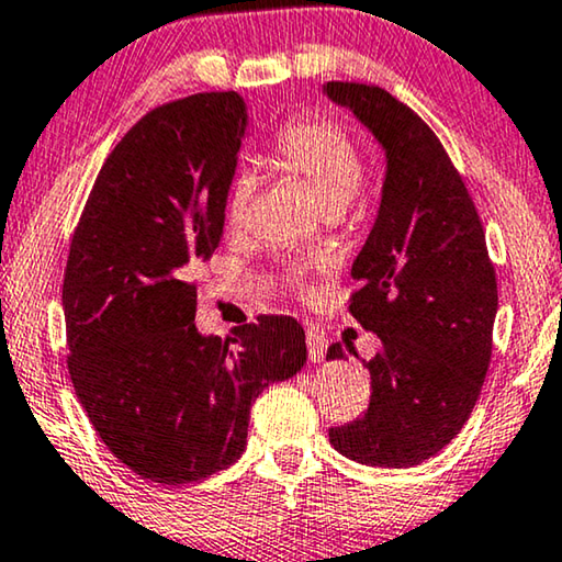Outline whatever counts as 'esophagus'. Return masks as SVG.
<instances>
[{
	"label": "esophagus",
	"mask_w": 562,
	"mask_h": 562,
	"mask_svg": "<svg viewBox=\"0 0 562 562\" xmlns=\"http://www.w3.org/2000/svg\"><path fill=\"white\" fill-rule=\"evenodd\" d=\"M305 341H307V359L311 361H323V357H326V338H323L318 330L307 328L305 330Z\"/></svg>",
	"instance_id": "1"
}]
</instances>
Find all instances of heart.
I'll return each instance as SVG.
<instances>
[{
    "mask_svg": "<svg viewBox=\"0 0 562 562\" xmlns=\"http://www.w3.org/2000/svg\"><path fill=\"white\" fill-rule=\"evenodd\" d=\"M272 162L288 176L303 180L330 216L351 203L367 172V160L351 132L321 114H303L284 124L274 134ZM251 199H255V178L251 172H236L226 188L224 203L228 228L247 226ZM284 278L290 288H305V270L300 267H290Z\"/></svg>",
    "mask_w": 562,
    "mask_h": 562,
    "instance_id": "heart-1",
    "label": "heart"
}]
</instances>
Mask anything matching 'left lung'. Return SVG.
<instances>
[{
    "label": "left lung",
    "instance_id": "obj_1",
    "mask_svg": "<svg viewBox=\"0 0 562 562\" xmlns=\"http://www.w3.org/2000/svg\"><path fill=\"white\" fill-rule=\"evenodd\" d=\"M386 149L376 224L351 267L349 313L382 351L369 407L328 430L338 453L382 469L436 456L473 413L494 346L499 290L476 203L438 134L374 83L328 81ZM334 344L328 359H344Z\"/></svg>",
    "mask_w": 562,
    "mask_h": 562
}]
</instances>
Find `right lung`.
<instances>
[{
	"label": "right lung",
	"instance_id": "add662e5",
	"mask_svg": "<svg viewBox=\"0 0 562 562\" xmlns=\"http://www.w3.org/2000/svg\"><path fill=\"white\" fill-rule=\"evenodd\" d=\"M247 112L205 91L147 112L99 170L63 278L68 374L104 446L137 476L183 486L247 448L249 407L305 363L292 315L234 336L195 330V265L224 236Z\"/></svg>",
	"mask_w": 562,
	"mask_h": 562
}]
</instances>
